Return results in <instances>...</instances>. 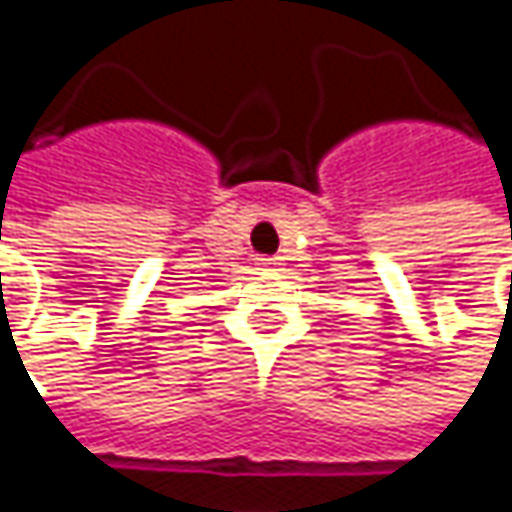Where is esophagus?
Wrapping results in <instances>:
<instances>
[{"instance_id":"obj_1","label":"esophagus","mask_w":512,"mask_h":512,"mask_svg":"<svg viewBox=\"0 0 512 512\" xmlns=\"http://www.w3.org/2000/svg\"><path fill=\"white\" fill-rule=\"evenodd\" d=\"M257 266H260V269H278V266H281V257H257Z\"/></svg>"}]
</instances>
